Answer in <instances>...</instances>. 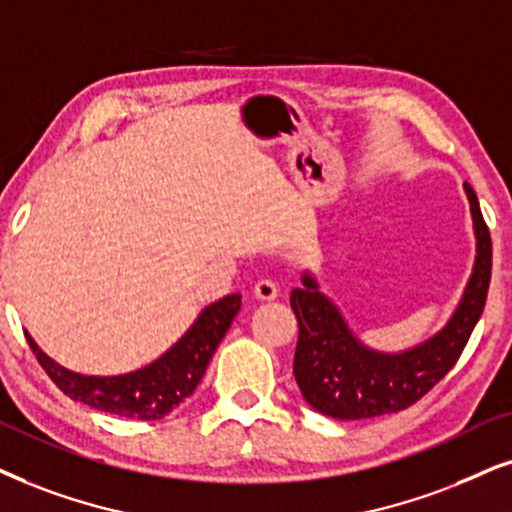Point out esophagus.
Masks as SVG:
<instances>
[{"label":"esophagus","mask_w":512,"mask_h":512,"mask_svg":"<svg viewBox=\"0 0 512 512\" xmlns=\"http://www.w3.org/2000/svg\"><path fill=\"white\" fill-rule=\"evenodd\" d=\"M252 293H255L257 300H276L278 286L271 278H260V281L255 283V288H252Z\"/></svg>","instance_id":"esophagus-1"}]
</instances>
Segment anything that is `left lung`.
<instances>
[{
  "label": "left lung",
  "mask_w": 512,
  "mask_h": 512,
  "mask_svg": "<svg viewBox=\"0 0 512 512\" xmlns=\"http://www.w3.org/2000/svg\"><path fill=\"white\" fill-rule=\"evenodd\" d=\"M477 255L468 286L444 328L401 352H380L361 342L333 300L319 290L312 271L290 293L297 316L293 373L304 401L323 416L361 420L397 413L428 394L454 368L480 321L491 281V236L475 191L465 184Z\"/></svg>",
  "instance_id": "left-lung-1"
}]
</instances>
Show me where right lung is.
I'll list each match as a JSON object with an SVG mask.
<instances>
[{"label": "right lung", "mask_w": 512, "mask_h": 512, "mask_svg": "<svg viewBox=\"0 0 512 512\" xmlns=\"http://www.w3.org/2000/svg\"><path fill=\"white\" fill-rule=\"evenodd\" d=\"M238 312H241L238 293L208 304L189 331L181 335L163 357L122 375H84L68 371L47 357L28 333L25 338L40 366L54 380L58 390L68 394L70 399L122 418L158 420L196 392L212 354Z\"/></svg>", "instance_id": "add662e5"}]
</instances>
